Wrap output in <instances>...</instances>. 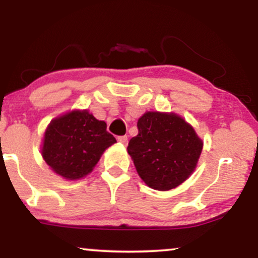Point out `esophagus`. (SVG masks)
Masks as SVG:
<instances>
[{"mask_svg":"<svg viewBox=\"0 0 258 258\" xmlns=\"http://www.w3.org/2000/svg\"><path fill=\"white\" fill-rule=\"evenodd\" d=\"M117 140L118 142H121L123 144V146H126V144H128V137L126 136H118Z\"/></svg>","mask_w":258,"mask_h":258,"instance_id":"1","label":"esophagus"}]
</instances>
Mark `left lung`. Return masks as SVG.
I'll list each match as a JSON object with an SVG mask.
<instances>
[{
    "label": "left lung",
    "mask_w": 258,
    "mask_h": 258,
    "mask_svg": "<svg viewBox=\"0 0 258 258\" xmlns=\"http://www.w3.org/2000/svg\"><path fill=\"white\" fill-rule=\"evenodd\" d=\"M137 129L126 149L140 177L150 188L174 189L195 170L203 143L178 115L146 112Z\"/></svg>",
    "instance_id": "obj_1"
}]
</instances>
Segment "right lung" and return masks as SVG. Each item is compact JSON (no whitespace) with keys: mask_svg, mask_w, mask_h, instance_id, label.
Segmentation results:
<instances>
[{"mask_svg":"<svg viewBox=\"0 0 258 258\" xmlns=\"http://www.w3.org/2000/svg\"><path fill=\"white\" fill-rule=\"evenodd\" d=\"M115 142L105 122L87 110H76L50 122L42 156L57 175L79 179L93 170L103 151Z\"/></svg>","mask_w":258,"mask_h":258,"instance_id":"right-lung-1","label":"right lung"}]
</instances>
